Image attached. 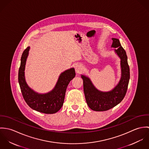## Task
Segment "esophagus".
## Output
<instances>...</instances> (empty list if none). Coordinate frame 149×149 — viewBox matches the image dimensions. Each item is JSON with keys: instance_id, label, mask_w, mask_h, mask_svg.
I'll use <instances>...</instances> for the list:
<instances>
[{"instance_id": "esophagus-1", "label": "esophagus", "mask_w": 149, "mask_h": 149, "mask_svg": "<svg viewBox=\"0 0 149 149\" xmlns=\"http://www.w3.org/2000/svg\"><path fill=\"white\" fill-rule=\"evenodd\" d=\"M75 69H76V73L79 74L81 73L82 71L83 70V66L80 64H78L75 66Z\"/></svg>"}]
</instances>
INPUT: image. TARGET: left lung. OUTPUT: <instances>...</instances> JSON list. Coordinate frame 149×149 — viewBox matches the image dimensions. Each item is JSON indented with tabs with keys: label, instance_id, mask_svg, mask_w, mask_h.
Here are the masks:
<instances>
[{
	"label": "left lung",
	"instance_id": "8db88e82",
	"mask_svg": "<svg viewBox=\"0 0 149 149\" xmlns=\"http://www.w3.org/2000/svg\"><path fill=\"white\" fill-rule=\"evenodd\" d=\"M112 40L111 47L116 48L115 52L120 58L122 74L119 83L110 91L102 92L95 88L89 78L81 75L86 103L91 109L96 111H105L118 105L124 99L127 90L130 80L127 56L119 40L114 38Z\"/></svg>",
	"mask_w": 149,
	"mask_h": 149
}]
</instances>
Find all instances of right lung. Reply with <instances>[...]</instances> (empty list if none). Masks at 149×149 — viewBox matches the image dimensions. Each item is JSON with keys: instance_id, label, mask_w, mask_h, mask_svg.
<instances>
[{"instance_id": "add662e5", "label": "right lung", "mask_w": 149, "mask_h": 149, "mask_svg": "<svg viewBox=\"0 0 149 149\" xmlns=\"http://www.w3.org/2000/svg\"><path fill=\"white\" fill-rule=\"evenodd\" d=\"M29 49V46L22 53L18 72V82L22 96L27 105L33 109L44 113H54L63 105L66 88L76 75L74 69L70 68L63 72L50 92L44 94L36 92L27 84L24 77L25 65Z\"/></svg>"}]
</instances>
